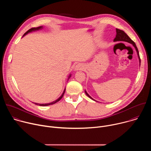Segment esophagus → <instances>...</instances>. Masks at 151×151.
<instances>
[{"instance_id": "esophagus-1", "label": "esophagus", "mask_w": 151, "mask_h": 151, "mask_svg": "<svg viewBox=\"0 0 151 151\" xmlns=\"http://www.w3.org/2000/svg\"><path fill=\"white\" fill-rule=\"evenodd\" d=\"M84 68V66L81 63H78L75 67V71H79V70H82Z\"/></svg>"}]
</instances>
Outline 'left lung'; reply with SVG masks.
<instances>
[{
  "instance_id": "8db88e82",
  "label": "left lung",
  "mask_w": 151,
  "mask_h": 151,
  "mask_svg": "<svg viewBox=\"0 0 151 151\" xmlns=\"http://www.w3.org/2000/svg\"><path fill=\"white\" fill-rule=\"evenodd\" d=\"M116 37H115L114 41V42H118V41H123V42H128V43H130V44H132L133 45V47L135 48V50L137 52V56H138V58H139V64H140V56H139V51H138V49L136 45V44L129 37V36L123 31V30H119V29H116ZM85 94H87V96L90 97L91 99H92L93 100H94L96 101L97 102V101L95 100L94 99H93L88 93L86 91V90H85Z\"/></svg>"
}]
</instances>
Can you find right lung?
Wrapping results in <instances>:
<instances>
[{
	"label": "right lung",
	"instance_id": "1",
	"mask_svg": "<svg viewBox=\"0 0 151 151\" xmlns=\"http://www.w3.org/2000/svg\"><path fill=\"white\" fill-rule=\"evenodd\" d=\"M43 29V26H39V27H37L32 28V29H29L28 31H27V32L24 34V35L23 36H23H24L25 35H26L27 34H28L29 33H30V32H35V31H37V30H41V29ZM70 77H71V74H70V75H69V77H68V81L69 79V78H70ZM65 90H66V88L64 90L63 94H61V96H60L58 99H57L56 100H55V101H52V102H51V103H45V104H40V103H35V104H37V105H39V106H49V105L54 104L56 103L57 102H58V101H60V100L62 99V97H63V95H64V93H65Z\"/></svg>",
	"mask_w": 151,
	"mask_h": 151
}]
</instances>
